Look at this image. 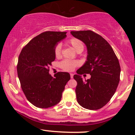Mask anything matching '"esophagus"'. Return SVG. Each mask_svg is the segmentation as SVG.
<instances>
[{
	"mask_svg": "<svg viewBox=\"0 0 135 135\" xmlns=\"http://www.w3.org/2000/svg\"><path fill=\"white\" fill-rule=\"evenodd\" d=\"M73 77H74V74H70V77H71V79H72Z\"/></svg>",
	"mask_w": 135,
	"mask_h": 135,
	"instance_id": "34e87169",
	"label": "esophagus"
}]
</instances>
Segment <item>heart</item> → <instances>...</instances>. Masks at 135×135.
<instances>
[{
    "label": "heart",
    "instance_id": "1",
    "mask_svg": "<svg viewBox=\"0 0 135 135\" xmlns=\"http://www.w3.org/2000/svg\"><path fill=\"white\" fill-rule=\"evenodd\" d=\"M68 44L70 45L77 52H82L84 49V44L83 42L76 38H72L68 41ZM61 45L58 44L55 48V55L56 57H59L61 55ZM78 63L75 61H70V60H65L60 64V66L65 71H72L77 66Z\"/></svg>",
    "mask_w": 135,
    "mask_h": 135
}]
</instances>
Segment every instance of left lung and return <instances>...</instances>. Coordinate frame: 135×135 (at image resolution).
<instances>
[{"label":"left lung","mask_w":135,"mask_h":135,"mask_svg":"<svg viewBox=\"0 0 135 135\" xmlns=\"http://www.w3.org/2000/svg\"><path fill=\"white\" fill-rule=\"evenodd\" d=\"M87 47V60L74 75L77 85L75 93L80 106L98 110L105 106L115 93L120 80L119 60L110 45L101 35L91 30L70 32ZM89 73L91 78L83 80L80 75Z\"/></svg>","instance_id":"1"}]
</instances>
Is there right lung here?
<instances>
[{
    "label": "right lung",
    "mask_w": 135,
    "mask_h": 135,
    "mask_svg": "<svg viewBox=\"0 0 135 135\" xmlns=\"http://www.w3.org/2000/svg\"><path fill=\"white\" fill-rule=\"evenodd\" d=\"M66 33L43 32L32 38L20 52L17 72L21 88L27 100L38 108L58 104L70 79L68 72H58L54 77L49 74V66L56 58L55 48L66 37Z\"/></svg>",
    "instance_id": "add662e5"
}]
</instances>
